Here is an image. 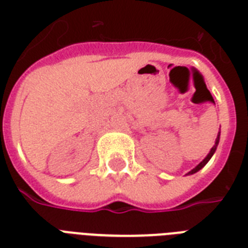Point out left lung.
I'll return each mask as SVG.
<instances>
[{"label":"left lung","mask_w":248,"mask_h":248,"mask_svg":"<svg viewBox=\"0 0 248 248\" xmlns=\"http://www.w3.org/2000/svg\"><path fill=\"white\" fill-rule=\"evenodd\" d=\"M219 140H220V131H219V134H217V138H216V140H215V144H214V147L211 148V151H210V153H208V155H206V157H204V159H203V161H202V162L198 163V165H197L196 167H194V169H193V170H190V171H189V172L186 173V175H193V173L198 172V171H200L201 169H203L204 166H206V163H207L208 161L211 159V157H212V155H214V153H215V152H216V148H217V145H219Z\"/></svg>","instance_id":"8db88e82"}]
</instances>
